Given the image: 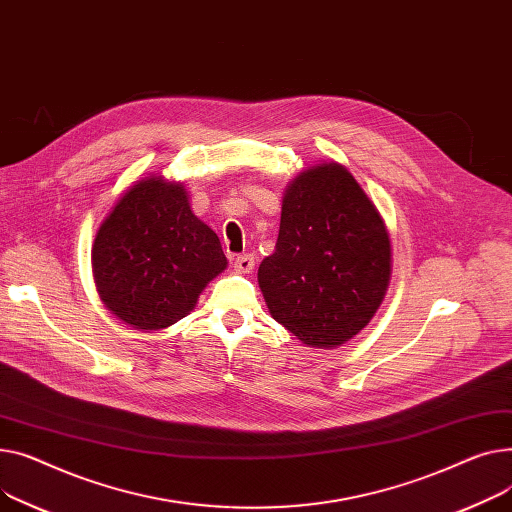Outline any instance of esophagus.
<instances>
[{
	"mask_svg": "<svg viewBox=\"0 0 512 512\" xmlns=\"http://www.w3.org/2000/svg\"><path fill=\"white\" fill-rule=\"evenodd\" d=\"M254 264H256V260H254L252 254H239L235 258V270H237V273H242V275H250L254 270Z\"/></svg>",
	"mask_w": 512,
	"mask_h": 512,
	"instance_id": "34e87169",
	"label": "esophagus"
}]
</instances>
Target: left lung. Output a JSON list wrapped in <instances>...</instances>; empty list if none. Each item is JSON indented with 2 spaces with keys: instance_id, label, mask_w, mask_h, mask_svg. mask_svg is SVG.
<instances>
[{
  "instance_id": "obj_1",
  "label": "left lung",
  "mask_w": 512,
  "mask_h": 512,
  "mask_svg": "<svg viewBox=\"0 0 512 512\" xmlns=\"http://www.w3.org/2000/svg\"><path fill=\"white\" fill-rule=\"evenodd\" d=\"M390 281V239L353 175L324 163L285 190L275 252L258 268L273 318L312 347H337L362 330Z\"/></svg>"
}]
</instances>
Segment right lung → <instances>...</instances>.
<instances>
[{
  "label": "right lung",
  "mask_w": 512,
  "mask_h": 512,
  "mask_svg": "<svg viewBox=\"0 0 512 512\" xmlns=\"http://www.w3.org/2000/svg\"><path fill=\"white\" fill-rule=\"evenodd\" d=\"M227 266L217 233L192 213L182 184L148 177L126 192L97 231L95 283L105 306L134 328L182 320Z\"/></svg>",
  "instance_id": "add662e5"
}]
</instances>
